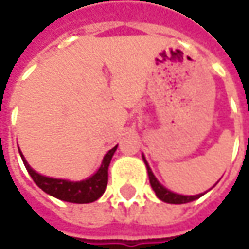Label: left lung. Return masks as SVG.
I'll return each mask as SVG.
<instances>
[{
    "label": "left lung",
    "mask_w": 249,
    "mask_h": 249,
    "mask_svg": "<svg viewBox=\"0 0 249 249\" xmlns=\"http://www.w3.org/2000/svg\"><path fill=\"white\" fill-rule=\"evenodd\" d=\"M145 166H147V172H148V178H150V184L153 187V190L156 192L157 197L161 199L163 202H167V203H176V205H180V203H187V202H192V200H196L199 199L202 195H196V196H183V195H177V193H173L170 190H167L166 187H163L157 178L154 177V174L151 172V169L148 167V163L145 161V159L142 157Z\"/></svg>",
    "instance_id": "obj_1"
}]
</instances>
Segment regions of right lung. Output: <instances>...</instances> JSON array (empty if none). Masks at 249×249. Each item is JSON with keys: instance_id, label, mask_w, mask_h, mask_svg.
<instances>
[{"instance_id": "1", "label": "right lung", "mask_w": 249, "mask_h": 249, "mask_svg": "<svg viewBox=\"0 0 249 249\" xmlns=\"http://www.w3.org/2000/svg\"><path fill=\"white\" fill-rule=\"evenodd\" d=\"M117 147L118 145H115L112 150H109L105 154L104 161H102V164L96 173L86 180H82V181H68V180H62V178H52V177L41 176V174L36 173L28 166V163L25 161L23 156H21V159H23V163H24L27 172L31 176V178L43 192H46L50 196H54L60 200H65V202L90 203V202H95L96 199H99L107 189L108 167H109L111 159H112ZM20 154H21V151H20Z\"/></svg>"}]
</instances>
